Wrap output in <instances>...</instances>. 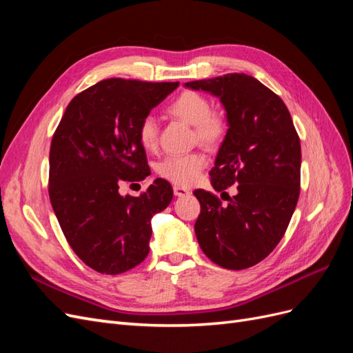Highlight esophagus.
Instances as JSON below:
<instances>
[{
	"mask_svg": "<svg viewBox=\"0 0 353 353\" xmlns=\"http://www.w3.org/2000/svg\"><path fill=\"white\" fill-rule=\"evenodd\" d=\"M174 194H175L176 197H185V196L190 194V191H188L187 188H184V187L175 185V187H174Z\"/></svg>",
	"mask_w": 353,
	"mask_h": 353,
	"instance_id": "obj_1",
	"label": "esophagus"
}]
</instances>
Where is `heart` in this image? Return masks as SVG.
Segmentation results:
<instances>
[{
  "mask_svg": "<svg viewBox=\"0 0 353 353\" xmlns=\"http://www.w3.org/2000/svg\"><path fill=\"white\" fill-rule=\"evenodd\" d=\"M169 114L176 119L194 126L197 141L203 145L213 147L222 141L225 135V119L218 112L212 110V104L205 95L196 91H184L168 105ZM138 141L145 150H154L157 145V122L153 116H145L138 125ZM208 165V159L201 153L169 156L157 166L162 175L176 185H191L200 176Z\"/></svg>",
  "mask_w": 353,
  "mask_h": 353,
  "instance_id": "heart-1",
  "label": "heart"
}]
</instances>
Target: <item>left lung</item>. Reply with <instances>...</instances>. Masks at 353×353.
I'll return each instance as SVG.
<instances>
[{
  "mask_svg": "<svg viewBox=\"0 0 353 353\" xmlns=\"http://www.w3.org/2000/svg\"><path fill=\"white\" fill-rule=\"evenodd\" d=\"M187 88L219 99L228 131L209 172L216 191L236 184L227 205L196 190V237L208 258L227 270L259 263L280 243L301 193V140L284 101L244 73L191 81Z\"/></svg>",
  "mask_w": 353,
  "mask_h": 353,
  "instance_id": "left-lung-1",
  "label": "left lung"
}]
</instances>
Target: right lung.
I'll return each instance as SVG.
<instances>
[{
    "mask_svg": "<svg viewBox=\"0 0 353 353\" xmlns=\"http://www.w3.org/2000/svg\"><path fill=\"white\" fill-rule=\"evenodd\" d=\"M178 85L100 81L69 103L52 135L51 206L70 248L94 271L126 272L150 250L152 218L168 208L172 187L157 178L140 197L122 196L119 187L148 175L138 125Z\"/></svg>",
    "mask_w": 353,
    "mask_h": 353,
    "instance_id": "obj_1",
    "label": "right lung"
}]
</instances>
